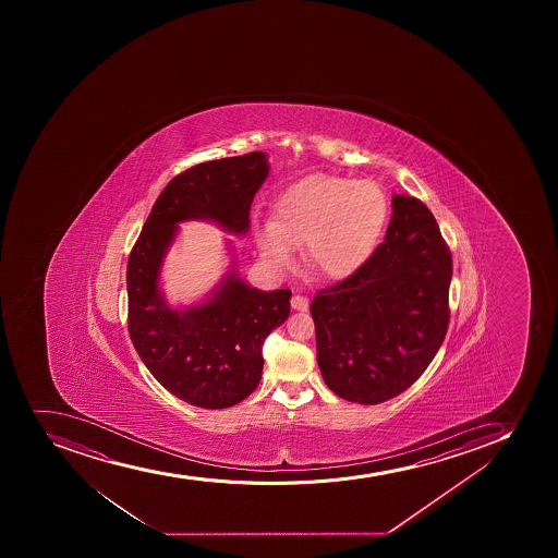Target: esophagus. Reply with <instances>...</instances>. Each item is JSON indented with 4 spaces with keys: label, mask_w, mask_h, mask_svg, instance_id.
I'll use <instances>...</instances> for the list:
<instances>
[{
    "label": "esophagus",
    "mask_w": 558,
    "mask_h": 558,
    "mask_svg": "<svg viewBox=\"0 0 558 558\" xmlns=\"http://www.w3.org/2000/svg\"><path fill=\"white\" fill-rule=\"evenodd\" d=\"M291 305H293V310L305 311L310 307V300H307V296H304V294H293Z\"/></svg>",
    "instance_id": "34e87169"
}]
</instances>
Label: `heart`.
<instances>
[{
	"label": "heart",
	"instance_id": "heart-1",
	"mask_svg": "<svg viewBox=\"0 0 558 558\" xmlns=\"http://www.w3.org/2000/svg\"><path fill=\"white\" fill-rule=\"evenodd\" d=\"M389 216V199L373 180L311 174L289 185L272 207V220L256 223L254 242L272 269L293 262L302 245L310 269L331 280L367 262Z\"/></svg>",
	"mask_w": 558,
	"mask_h": 558
}]
</instances>
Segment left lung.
I'll return each instance as SVG.
<instances>
[{
    "mask_svg": "<svg viewBox=\"0 0 558 558\" xmlns=\"http://www.w3.org/2000/svg\"><path fill=\"white\" fill-rule=\"evenodd\" d=\"M451 276V253L433 213L395 194L384 243L311 302L327 387L375 405L413 386L446 338Z\"/></svg>",
    "mask_w": 558,
    "mask_h": 558,
    "instance_id": "1",
    "label": "left lung"
}]
</instances>
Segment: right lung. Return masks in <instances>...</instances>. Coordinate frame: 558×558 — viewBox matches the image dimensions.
I'll list each match as a JSON object with an SVG mask.
<instances>
[{
    "label": "right lung",
    "instance_id": "obj_1",
    "mask_svg": "<svg viewBox=\"0 0 558 558\" xmlns=\"http://www.w3.org/2000/svg\"><path fill=\"white\" fill-rule=\"evenodd\" d=\"M269 177L265 153L205 161L172 178L153 205L128 264L129 335L150 375L183 402L226 409L256 389L264 369L262 343L291 311V291H259L231 267L205 300L172 307L161 267L178 223L204 220L245 236L254 194Z\"/></svg>",
    "mask_w": 558,
    "mask_h": 558
}]
</instances>
